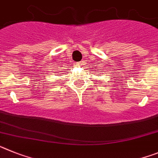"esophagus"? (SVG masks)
Segmentation results:
<instances>
[{
    "mask_svg": "<svg viewBox=\"0 0 158 158\" xmlns=\"http://www.w3.org/2000/svg\"><path fill=\"white\" fill-rule=\"evenodd\" d=\"M83 61H81V62L76 63V64H75V66H77V67H80V66L83 65Z\"/></svg>",
    "mask_w": 158,
    "mask_h": 158,
    "instance_id": "esophagus-1",
    "label": "esophagus"
}]
</instances>
